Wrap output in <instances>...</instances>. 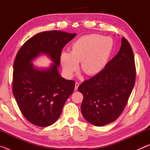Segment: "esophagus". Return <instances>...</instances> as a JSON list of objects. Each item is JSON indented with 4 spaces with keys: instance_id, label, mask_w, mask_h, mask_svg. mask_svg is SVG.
Segmentation results:
<instances>
[{
    "instance_id": "obj_1",
    "label": "esophagus",
    "mask_w": 150,
    "mask_h": 150,
    "mask_svg": "<svg viewBox=\"0 0 150 150\" xmlns=\"http://www.w3.org/2000/svg\"><path fill=\"white\" fill-rule=\"evenodd\" d=\"M79 82H76L75 83V91H77V88H78V87H79Z\"/></svg>"
}]
</instances>
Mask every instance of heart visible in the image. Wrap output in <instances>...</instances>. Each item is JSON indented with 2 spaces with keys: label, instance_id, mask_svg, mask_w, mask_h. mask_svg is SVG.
Returning <instances> with one entry per match:
<instances>
[{
  "label": "heart",
  "instance_id": "obj_1",
  "mask_svg": "<svg viewBox=\"0 0 150 150\" xmlns=\"http://www.w3.org/2000/svg\"><path fill=\"white\" fill-rule=\"evenodd\" d=\"M112 42L109 38L96 34L85 35L72 44L70 53L63 52L60 55L63 69L67 77H71L79 69L87 75H95L105 67L110 56Z\"/></svg>",
  "mask_w": 150,
  "mask_h": 150
}]
</instances>
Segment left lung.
I'll use <instances>...</instances> for the list:
<instances>
[{
	"instance_id": "obj_1",
	"label": "left lung",
	"mask_w": 150,
	"mask_h": 150,
	"mask_svg": "<svg viewBox=\"0 0 150 150\" xmlns=\"http://www.w3.org/2000/svg\"><path fill=\"white\" fill-rule=\"evenodd\" d=\"M135 60L130 44L122 38L120 49L98 74L79 85L83 94L81 112L88 122L103 126L122 112L136 81Z\"/></svg>"
}]
</instances>
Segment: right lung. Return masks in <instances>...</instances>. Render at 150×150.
Masks as SVG:
<instances>
[{"label":"right lung","instance_id":"add662e5","mask_svg":"<svg viewBox=\"0 0 150 150\" xmlns=\"http://www.w3.org/2000/svg\"><path fill=\"white\" fill-rule=\"evenodd\" d=\"M75 35L58 30L40 32L27 40L17 53L12 93L22 115L35 126L54 124L74 91L75 81L62 78L57 67L63 47ZM41 53L47 54L54 62L49 69H35L31 63Z\"/></svg>","mask_w":150,"mask_h":150}]
</instances>
